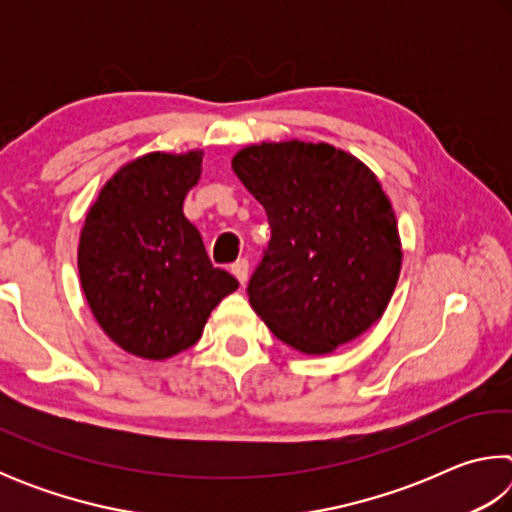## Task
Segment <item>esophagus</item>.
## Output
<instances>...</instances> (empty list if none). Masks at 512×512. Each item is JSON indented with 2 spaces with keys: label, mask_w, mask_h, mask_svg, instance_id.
Returning a JSON list of instances; mask_svg holds the SVG:
<instances>
[{
  "label": "esophagus",
  "mask_w": 512,
  "mask_h": 512,
  "mask_svg": "<svg viewBox=\"0 0 512 512\" xmlns=\"http://www.w3.org/2000/svg\"><path fill=\"white\" fill-rule=\"evenodd\" d=\"M232 273H235L239 284L244 287L246 280H248V259H237V262L232 264Z\"/></svg>",
  "instance_id": "1"
}]
</instances>
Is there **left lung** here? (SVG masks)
<instances>
[{
    "label": "left lung",
    "instance_id": "8db88e82",
    "mask_svg": "<svg viewBox=\"0 0 512 512\" xmlns=\"http://www.w3.org/2000/svg\"><path fill=\"white\" fill-rule=\"evenodd\" d=\"M232 169L264 205L271 241L250 307L282 343L327 354L375 325L402 268L393 205L366 164L325 142H262Z\"/></svg>",
    "mask_w": 512,
    "mask_h": 512
}]
</instances>
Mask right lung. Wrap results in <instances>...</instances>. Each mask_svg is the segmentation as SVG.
Masks as SVG:
<instances>
[{
    "label": "right lung",
    "instance_id": "add662e5",
    "mask_svg": "<svg viewBox=\"0 0 512 512\" xmlns=\"http://www.w3.org/2000/svg\"><path fill=\"white\" fill-rule=\"evenodd\" d=\"M203 151L146 153L101 187L79 241L81 287L121 350L162 361L201 339L212 309L239 287L214 268L183 203Z\"/></svg>",
    "mask_w": 512,
    "mask_h": 512
}]
</instances>
